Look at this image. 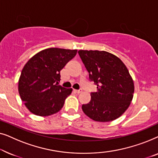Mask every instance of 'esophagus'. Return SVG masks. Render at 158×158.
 I'll return each instance as SVG.
<instances>
[{
	"label": "esophagus",
	"mask_w": 158,
	"mask_h": 158,
	"mask_svg": "<svg viewBox=\"0 0 158 158\" xmlns=\"http://www.w3.org/2000/svg\"><path fill=\"white\" fill-rule=\"evenodd\" d=\"M75 91L76 92V93H77V94H80V93H81L82 91H83V90H82L81 88H80L79 90H75Z\"/></svg>",
	"instance_id": "34e87169"
}]
</instances>
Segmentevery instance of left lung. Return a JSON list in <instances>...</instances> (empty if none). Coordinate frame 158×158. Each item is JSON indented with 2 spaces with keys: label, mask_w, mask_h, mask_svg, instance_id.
Returning <instances> with one entry per match:
<instances>
[{
  "label": "left lung",
  "mask_w": 158,
  "mask_h": 158,
  "mask_svg": "<svg viewBox=\"0 0 158 158\" xmlns=\"http://www.w3.org/2000/svg\"><path fill=\"white\" fill-rule=\"evenodd\" d=\"M80 57L97 85L91 99L82 109L96 122H111L119 117L130 105L135 90L133 80L119 58L105 51L79 50Z\"/></svg>",
  "instance_id": "1"
}]
</instances>
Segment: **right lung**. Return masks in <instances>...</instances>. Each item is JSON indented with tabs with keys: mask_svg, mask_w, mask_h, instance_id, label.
<instances>
[{
	"mask_svg": "<svg viewBox=\"0 0 158 158\" xmlns=\"http://www.w3.org/2000/svg\"><path fill=\"white\" fill-rule=\"evenodd\" d=\"M76 54V49L48 48L27 62L19 81V93L31 113L47 116L62 109L73 89L58 85L60 71Z\"/></svg>",
	"mask_w": 158,
	"mask_h": 158,
	"instance_id": "add662e5",
	"label": "right lung"
}]
</instances>
